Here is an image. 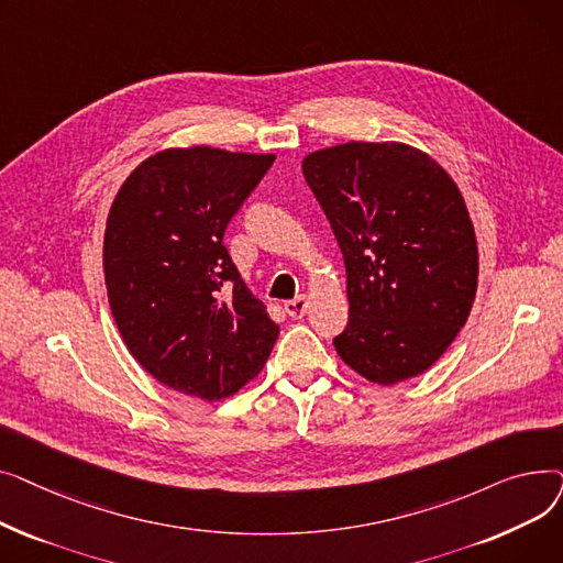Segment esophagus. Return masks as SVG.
<instances>
[{
  "mask_svg": "<svg viewBox=\"0 0 563 563\" xmlns=\"http://www.w3.org/2000/svg\"><path fill=\"white\" fill-rule=\"evenodd\" d=\"M285 312H287L291 319H301V317L308 312V299H306V297H297L294 301H287V303H285Z\"/></svg>",
  "mask_w": 563,
  "mask_h": 563,
  "instance_id": "esophagus-1",
  "label": "esophagus"
}]
</instances>
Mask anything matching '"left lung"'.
I'll use <instances>...</instances> for the list:
<instances>
[{
  "label": "left lung",
  "mask_w": 563,
  "mask_h": 563,
  "mask_svg": "<svg viewBox=\"0 0 563 563\" xmlns=\"http://www.w3.org/2000/svg\"><path fill=\"white\" fill-rule=\"evenodd\" d=\"M346 266L340 358L378 386L427 372L477 291L475 228L448 170L406 143L351 141L303 159Z\"/></svg>",
  "instance_id": "left-lung-1"
}]
</instances>
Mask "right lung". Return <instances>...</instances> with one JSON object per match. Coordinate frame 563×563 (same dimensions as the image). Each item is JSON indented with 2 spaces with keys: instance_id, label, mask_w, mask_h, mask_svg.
<instances>
[{
  "instance_id": "obj_1",
  "label": "right lung",
  "mask_w": 563,
  "mask_h": 563,
  "mask_svg": "<svg viewBox=\"0 0 563 563\" xmlns=\"http://www.w3.org/2000/svg\"><path fill=\"white\" fill-rule=\"evenodd\" d=\"M274 155L170 147L118 189L104 230L111 314L164 386L219 401L262 369L278 338L223 246L230 219Z\"/></svg>"
}]
</instances>
